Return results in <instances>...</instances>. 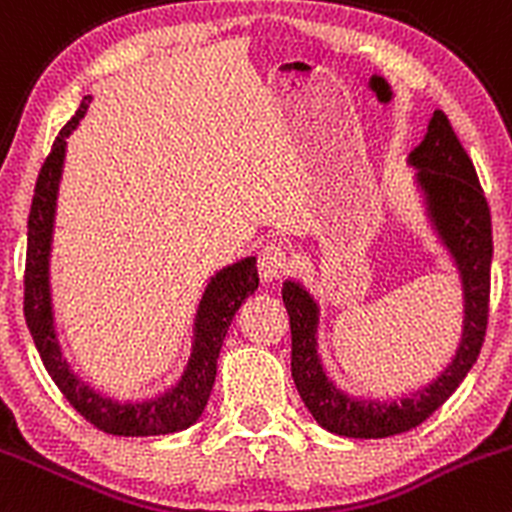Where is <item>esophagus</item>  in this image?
Returning a JSON list of instances; mask_svg holds the SVG:
<instances>
[{
    "mask_svg": "<svg viewBox=\"0 0 512 512\" xmlns=\"http://www.w3.org/2000/svg\"><path fill=\"white\" fill-rule=\"evenodd\" d=\"M257 267H260V277L265 282H272V279L284 277L289 272L292 255H289L282 242H267V245H262L260 255H257Z\"/></svg>",
    "mask_w": 512,
    "mask_h": 512,
    "instance_id": "esophagus-1",
    "label": "esophagus"
}]
</instances>
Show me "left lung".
<instances>
[{"instance_id":"obj_1","label":"left lung","mask_w":512,"mask_h":512,"mask_svg":"<svg viewBox=\"0 0 512 512\" xmlns=\"http://www.w3.org/2000/svg\"><path fill=\"white\" fill-rule=\"evenodd\" d=\"M429 215L454 255L464 282V336L449 368L412 397L395 402L353 400L326 378L316 351L319 306L297 282H284L282 299L292 324V378L316 422L338 437L383 439L410 432L434 414L461 385L481 353L491 299V208L473 161L441 110H434L427 137L410 154Z\"/></svg>"}]
</instances>
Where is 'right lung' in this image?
<instances>
[{
  "mask_svg": "<svg viewBox=\"0 0 512 512\" xmlns=\"http://www.w3.org/2000/svg\"><path fill=\"white\" fill-rule=\"evenodd\" d=\"M90 98L80 102V110L73 120L58 132L51 154L43 161L39 179H36L34 201L29 211V240H26V270H24V316L31 338L36 343L43 368L58 385L68 402L80 417L88 419L100 432L115 437H152V434H169L191 427L206 402L211 397L218 368V353L223 348V338L228 333L230 321L240 304L250 297L260 284L255 257H245L238 265L220 270L208 284L196 316V341L188 360L186 373L179 385L157 397V400L139 402V405H120L90 390L80 383L68 368L66 358L58 348L56 331H53L51 314V289H48V252H51L53 213H56V193L61 181L63 154H66V137L78 127L80 117L88 110Z\"/></svg>",
  "mask_w": 512,
  "mask_h": 512,
  "instance_id": "add662e5",
  "label": "right lung"
}]
</instances>
